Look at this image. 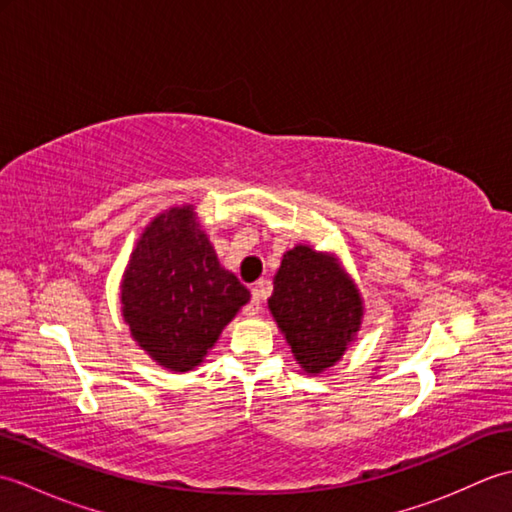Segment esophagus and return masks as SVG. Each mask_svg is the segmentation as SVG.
Segmentation results:
<instances>
[{"label": "esophagus", "instance_id": "esophagus-1", "mask_svg": "<svg viewBox=\"0 0 512 512\" xmlns=\"http://www.w3.org/2000/svg\"><path fill=\"white\" fill-rule=\"evenodd\" d=\"M266 292H268V286H266V284H257V286L253 288V299H250V303L246 306V314H248V317H255V314L262 312V301H264V297H266Z\"/></svg>", "mask_w": 512, "mask_h": 512}]
</instances>
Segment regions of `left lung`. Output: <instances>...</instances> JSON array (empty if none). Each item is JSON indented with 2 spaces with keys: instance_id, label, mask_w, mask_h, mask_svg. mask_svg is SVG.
<instances>
[{
  "instance_id": "8db88e82",
  "label": "left lung",
  "mask_w": 512,
  "mask_h": 512,
  "mask_svg": "<svg viewBox=\"0 0 512 512\" xmlns=\"http://www.w3.org/2000/svg\"><path fill=\"white\" fill-rule=\"evenodd\" d=\"M268 310L299 367L319 376L356 341L365 303L339 257L297 244L281 259Z\"/></svg>"
}]
</instances>
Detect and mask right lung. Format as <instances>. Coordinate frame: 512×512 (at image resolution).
<instances>
[{"mask_svg":"<svg viewBox=\"0 0 512 512\" xmlns=\"http://www.w3.org/2000/svg\"><path fill=\"white\" fill-rule=\"evenodd\" d=\"M248 301V288L220 264L193 204L171 206L145 226L121 279L132 339L176 374L202 365Z\"/></svg>","mask_w":512,"mask_h":512,"instance_id":"1","label":"right lung"}]
</instances>
